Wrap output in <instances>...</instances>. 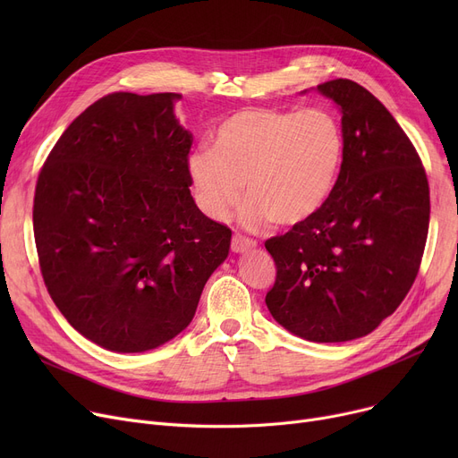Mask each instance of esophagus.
I'll use <instances>...</instances> for the list:
<instances>
[{
	"label": "esophagus",
	"instance_id": "34e87169",
	"mask_svg": "<svg viewBox=\"0 0 458 458\" xmlns=\"http://www.w3.org/2000/svg\"><path fill=\"white\" fill-rule=\"evenodd\" d=\"M250 249H256V242H254V239H249V237L239 235V233H235V235L232 237V250H233L235 254L247 252V250H250Z\"/></svg>",
	"mask_w": 458,
	"mask_h": 458
}]
</instances>
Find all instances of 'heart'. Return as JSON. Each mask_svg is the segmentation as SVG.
<instances>
[{
    "label": "heart",
    "mask_w": 458,
    "mask_h": 458,
    "mask_svg": "<svg viewBox=\"0 0 458 458\" xmlns=\"http://www.w3.org/2000/svg\"><path fill=\"white\" fill-rule=\"evenodd\" d=\"M211 140L213 150L187 157L195 200L209 219L226 221L245 183L242 219L249 228L310 221L328 200L344 161L342 124L323 107L239 109L221 120Z\"/></svg>",
    "instance_id": "heart-1"
}]
</instances>
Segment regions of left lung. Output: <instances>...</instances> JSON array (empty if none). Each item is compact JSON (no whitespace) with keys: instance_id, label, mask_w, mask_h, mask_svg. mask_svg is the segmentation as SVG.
I'll list each match as a JSON object with an SVG mask.
<instances>
[{"instance_id":"1","label":"left lung","mask_w":458,"mask_h":458,"mask_svg":"<svg viewBox=\"0 0 458 458\" xmlns=\"http://www.w3.org/2000/svg\"><path fill=\"white\" fill-rule=\"evenodd\" d=\"M318 90L338 106L344 161L325 206L271 237L276 280L266 297L285 330L316 344L362 338L411 290L428 232V182L411 139L351 80Z\"/></svg>"}]
</instances>
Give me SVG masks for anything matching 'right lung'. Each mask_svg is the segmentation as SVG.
Wrapping results in <instances>:
<instances>
[{"label": "right lung", "mask_w": 458, "mask_h": 458, "mask_svg": "<svg viewBox=\"0 0 458 458\" xmlns=\"http://www.w3.org/2000/svg\"><path fill=\"white\" fill-rule=\"evenodd\" d=\"M182 94L113 92L55 142L38 174L35 243L47 293L87 340L156 349L187 328L232 232L191 197Z\"/></svg>", "instance_id": "right-lung-1"}]
</instances>
